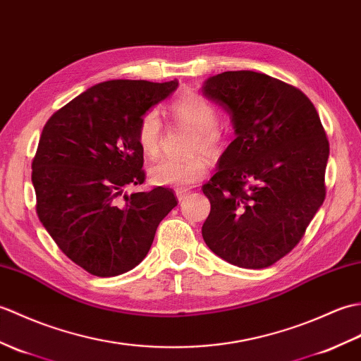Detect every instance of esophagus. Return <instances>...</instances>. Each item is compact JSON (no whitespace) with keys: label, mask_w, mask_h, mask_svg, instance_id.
Returning <instances> with one entry per match:
<instances>
[{"label":"esophagus","mask_w":361,"mask_h":361,"mask_svg":"<svg viewBox=\"0 0 361 361\" xmlns=\"http://www.w3.org/2000/svg\"><path fill=\"white\" fill-rule=\"evenodd\" d=\"M176 196H178L179 202H183L190 196V193H188V191H185V190H176Z\"/></svg>","instance_id":"1"}]
</instances>
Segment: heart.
I'll return each instance as SVG.
<instances>
[{
    "mask_svg": "<svg viewBox=\"0 0 361 361\" xmlns=\"http://www.w3.org/2000/svg\"><path fill=\"white\" fill-rule=\"evenodd\" d=\"M171 113L180 123L195 130L190 143V153H202L208 157L219 154L224 134L218 126V109L202 95L187 92L171 103ZM137 143L147 157H156L162 143V118L159 111L149 109L142 116L137 126ZM208 171L207 160L202 156L185 159L162 157L149 166V179L156 185L185 188L205 178Z\"/></svg>",
    "mask_w": 361,
    "mask_h": 361,
    "instance_id": "heart-1",
    "label": "heart"
}]
</instances>
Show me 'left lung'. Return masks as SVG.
Listing matches in <instances>:
<instances>
[{
    "mask_svg": "<svg viewBox=\"0 0 361 361\" xmlns=\"http://www.w3.org/2000/svg\"><path fill=\"white\" fill-rule=\"evenodd\" d=\"M201 91L230 116L236 135L202 187L212 205L202 238L233 266L269 267L323 205L329 142L322 120L300 90L261 72H222Z\"/></svg>",
    "mask_w": 361,
    "mask_h": 361,
    "instance_id": "obj_1",
    "label": "left lung"
}]
</instances>
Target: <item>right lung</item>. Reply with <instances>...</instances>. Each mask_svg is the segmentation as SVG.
<instances>
[{
  "instance_id": "obj_1",
  "label": "right lung",
  "mask_w": 361,
  "mask_h": 361,
  "mask_svg": "<svg viewBox=\"0 0 361 361\" xmlns=\"http://www.w3.org/2000/svg\"><path fill=\"white\" fill-rule=\"evenodd\" d=\"M179 82L108 80L47 120L32 162L37 213L71 261L91 275H122L140 264L157 226L178 205L170 188L123 195L145 180L137 143L142 116Z\"/></svg>"
}]
</instances>
